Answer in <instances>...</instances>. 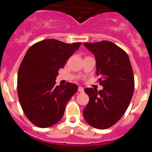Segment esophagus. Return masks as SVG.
I'll list each match as a JSON object with an SVG mask.
<instances>
[{"label": "esophagus", "mask_w": 152, "mask_h": 152, "mask_svg": "<svg viewBox=\"0 0 152 152\" xmlns=\"http://www.w3.org/2000/svg\"><path fill=\"white\" fill-rule=\"evenodd\" d=\"M78 91H79V92H80V93L84 92V88H83L82 87H79V88H78Z\"/></svg>", "instance_id": "esophagus-1"}]
</instances>
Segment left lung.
Returning a JSON list of instances; mask_svg holds the SVG:
<instances>
[{
  "label": "left lung",
  "instance_id": "left-lung-1",
  "mask_svg": "<svg viewBox=\"0 0 152 152\" xmlns=\"http://www.w3.org/2000/svg\"><path fill=\"white\" fill-rule=\"evenodd\" d=\"M84 45L96 58V74L103 88L84 89L90 100L83 115L91 126L105 129L116 124L129 105L135 88L133 71L126 52L111 42Z\"/></svg>",
  "mask_w": 152,
  "mask_h": 152
}]
</instances>
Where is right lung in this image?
Masks as SVG:
<instances>
[{
  "label": "right lung",
  "mask_w": 152,
  "mask_h": 152,
  "mask_svg": "<svg viewBox=\"0 0 152 152\" xmlns=\"http://www.w3.org/2000/svg\"><path fill=\"white\" fill-rule=\"evenodd\" d=\"M80 45L45 39L32 45L24 56L17 75L18 97L24 114L37 127L56 124L62 118L68 101L77 92L76 84L56 86V78L58 70Z\"/></svg>",
  "instance_id": "obj_1"
}]
</instances>
